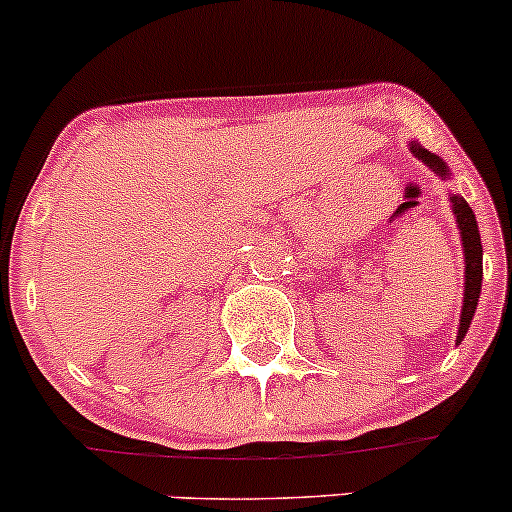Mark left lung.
Listing matches in <instances>:
<instances>
[{"label": "left lung", "instance_id": "left-lung-1", "mask_svg": "<svg viewBox=\"0 0 512 512\" xmlns=\"http://www.w3.org/2000/svg\"><path fill=\"white\" fill-rule=\"evenodd\" d=\"M410 150H413V155L418 157V160H423L430 170L438 172L440 177L448 175V167H445L443 160L435 157L433 152L423 150L420 145H413ZM453 212L455 217H458L460 237H463V247H465V297H463V315H460V327H458V342H463L465 332H468L470 327V320H473L475 315V307H478L480 280H483V245H480V232H478V222H475L473 210H470V205L460 195L453 197Z\"/></svg>", "mask_w": 512, "mask_h": 512}]
</instances>
